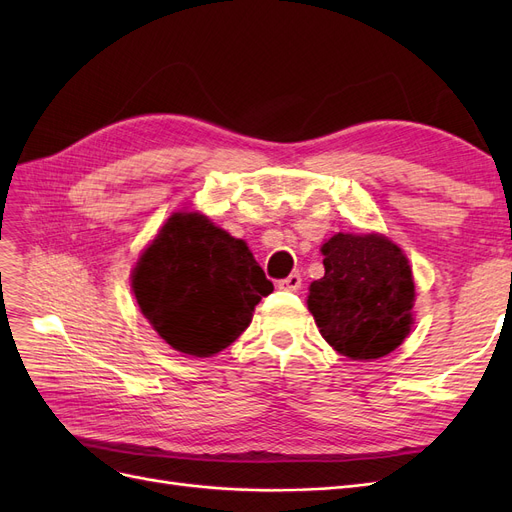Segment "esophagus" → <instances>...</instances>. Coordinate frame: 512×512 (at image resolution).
<instances>
[{
	"label": "esophagus",
	"mask_w": 512,
	"mask_h": 512,
	"mask_svg": "<svg viewBox=\"0 0 512 512\" xmlns=\"http://www.w3.org/2000/svg\"><path fill=\"white\" fill-rule=\"evenodd\" d=\"M301 275L299 273H292V275H288L286 280H280L277 282V288L280 290H288V292H297L299 288H301Z\"/></svg>",
	"instance_id": "34e87169"
}]
</instances>
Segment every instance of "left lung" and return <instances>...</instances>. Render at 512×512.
Instances as JSON below:
<instances>
[{"label":"left lung","mask_w":512,"mask_h":512,"mask_svg":"<svg viewBox=\"0 0 512 512\" xmlns=\"http://www.w3.org/2000/svg\"><path fill=\"white\" fill-rule=\"evenodd\" d=\"M324 277L309 284L307 309L320 335L352 361H371L404 344L414 324L408 256L380 232H337L320 245Z\"/></svg>","instance_id":"obj_1"}]
</instances>
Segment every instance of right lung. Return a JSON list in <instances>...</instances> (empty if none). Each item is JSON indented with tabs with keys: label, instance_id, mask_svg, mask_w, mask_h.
Wrapping results in <instances>:
<instances>
[{
	"label": "right lung",
	"instance_id": "add662e5",
	"mask_svg": "<svg viewBox=\"0 0 512 512\" xmlns=\"http://www.w3.org/2000/svg\"><path fill=\"white\" fill-rule=\"evenodd\" d=\"M130 282L153 331L196 359L235 342L273 292L247 243L198 211L170 215L138 256Z\"/></svg>",
	"mask_w": 512,
	"mask_h": 512
}]
</instances>
